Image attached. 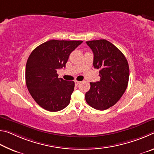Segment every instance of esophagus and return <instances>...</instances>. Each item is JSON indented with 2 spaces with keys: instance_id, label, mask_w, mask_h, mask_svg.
Returning <instances> with one entry per match:
<instances>
[{
  "instance_id": "esophagus-1",
  "label": "esophagus",
  "mask_w": 154,
  "mask_h": 154,
  "mask_svg": "<svg viewBox=\"0 0 154 154\" xmlns=\"http://www.w3.org/2000/svg\"><path fill=\"white\" fill-rule=\"evenodd\" d=\"M81 82H79V81H75V85H79V83H80Z\"/></svg>"
}]
</instances>
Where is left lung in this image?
I'll use <instances>...</instances> for the list:
<instances>
[{
    "label": "left lung",
    "mask_w": 154,
    "mask_h": 154,
    "mask_svg": "<svg viewBox=\"0 0 154 154\" xmlns=\"http://www.w3.org/2000/svg\"><path fill=\"white\" fill-rule=\"evenodd\" d=\"M86 43L93 51L94 67L100 69V80L90 83L85 100L94 109L106 110L118 103L126 90L128 63L122 52L108 41L94 40Z\"/></svg>",
    "instance_id": "1"
}]
</instances>
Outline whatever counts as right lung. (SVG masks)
Segmentation results:
<instances>
[{"label":"right lung","mask_w":154,"mask_h":154,"mask_svg":"<svg viewBox=\"0 0 154 154\" xmlns=\"http://www.w3.org/2000/svg\"><path fill=\"white\" fill-rule=\"evenodd\" d=\"M82 41L50 40L36 48L26 66V83L35 102L47 111L56 112L69 105L73 81L58 78L57 70L66 66L71 52Z\"/></svg>","instance_id":"obj_1"}]
</instances>
